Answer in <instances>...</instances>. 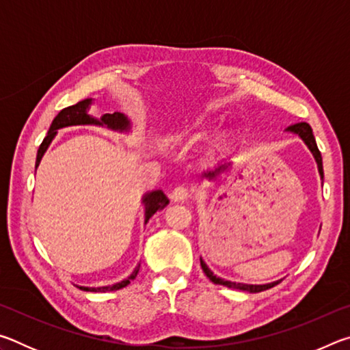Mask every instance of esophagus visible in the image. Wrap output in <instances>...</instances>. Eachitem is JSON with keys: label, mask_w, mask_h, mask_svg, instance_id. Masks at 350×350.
Listing matches in <instances>:
<instances>
[{"label": "esophagus", "mask_w": 350, "mask_h": 350, "mask_svg": "<svg viewBox=\"0 0 350 350\" xmlns=\"http://www.w3.org/2000/svg\"><path fill=\"white\" fill-rule=\"evenodd\" d=\"M189 198V189L183 185L176 187L173 191H171V199L174 200V202H183V200H187Z\"/></svg>", "instance_id": "esophagus-1"}]
</instances>
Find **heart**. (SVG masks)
Segmentation results:
<instances>
[{"label": "heart", "instance_id": "heart-1", "mask_svg": "<svg viewBox=\"0 0 350 350\" xmlns=\"http://www.w3.org/2000/svg\"><path fill=\"white\" fill-rule=\"evenodd\" d=\"M198 134V128L193 125H177L170 128L167 133H165V140L167 142H182L187 140L193 135Z\"/></svg>", "mask_w": 350, "mask_h": 350}]
</instances>
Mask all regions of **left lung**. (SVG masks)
Masks as SVG:
<instances>
[{"instance_id": "left-lung-1", "label": "left lung", "mask_w": 350, "mask_h": 350, "mask_svg": "<svg viewBox=\"0 0 350 350\" xmlns=\"http://www.w3.org/2000/svg\"><path fill=\"white\" fill-rule=\"evenodd\" d=\"M288 133H293L296 135H299L301 140L304 142L309 148L310 152L313 154V157H315V162L318 165V171H319V176H321V179H324V171H323V157H321V152H319L318 146H317V140L313 137V133H312V128L309 123L306 122H301V123H296V125H292L287 128ZM230 167V163H224V165H219L215 170L211 171H206V173L202 174V177L208 180L216 179V177L225 171ZM200 267H202L204 273L210 278L211 282L219 284V286H225V287H230V288H238V290H245V292H250V293H258V292H264V290H269L271 287H275L276 284H280V281H275V282H270V284H242V282H233V281H227V280H222V278L216 276L213 271L208 269V265H206L202 258H200Z\"/></svg>"}]
</instances>
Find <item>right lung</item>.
<instances>
[{
	"label": "right lung",
	"mask_w": 350,
	"mask_h": 350,
	"mask_svg": "<svg viewBox=\"0 0 350 350\" xmlns=\"http://www.w3.org/2000/svg\"><path fill=\"white\" fill-rule=\"evenodd\" d=\"M92 105V98H85L79 102L77 105L68 106V108L62 109L58 112L57 117L52 120V125L47 131V135L43 140V144L40 145L38 152H37V162H35V167H38L41 159H43L44 152L47 148H49L51 142L54 140L57 135V131L62 128L68 126H79V125H96V126H105L112 131L118 133H128L131 129V123H129L128 117L125 114H120V112H114V114H103L100 118H96L90 116V108ZM142 202L145 205V224L150 221V217L154 213L163 210L165 206L170 204L168 198L165 196L162 189H154V191L148 193L142 199ZM140 264L133 270V273L129 275L126 280H123L117 284H112V286H105V287H80L81 290H88V292H112V290H118L126 287L129 282H131L135 276L139 273Z\"/></svg>",
	"instance_id": "right-lung-1"
}]
</instances>
